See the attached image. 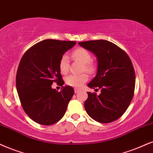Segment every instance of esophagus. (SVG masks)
Returning <instances> with one entry per match:
<instances>
[{
  "mask_svg": "<svg viewBox=\"0 0 153 153\" xmlns=\"http://www.w3.org/2000/svg\"><path fill=\"white\" fill-rule=\"evenodd\" d=\"M74 91H75V93H78V92H80V90H79V89H78V88H75Z\"/></svg>",
  "mask_w": 153,
  "mask_h": 153,
  "instance_id": "esophagus-1",
  "label": "esophagus"
}]
</instances>
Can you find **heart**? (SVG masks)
Wrapping results in <instances>:
<instances>
[{"label":"heart","instance_id":"heart-1","mask_svg":"<svg viewBox=\"0 0 153 153\" xmlns=\"http://www.w3.org/2000/svg\"><path fill=\"white\" fill-rule=\"evenodd\" d=\"M72 56L73 59L80 61L84 64L83 70L92 73L94 71V65L91 63L92 56L88 50L79 48L73 52ZM59 69L62 74L68 73L69 69V60L67 55H63L59 61ZM88 80V75L83 73L80 75H69L65 78V82L68 85L74 88H80L81 86Z\"/></svg>","mask_w":153,"mask_h":153}]
</instances>
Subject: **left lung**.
Here are the masks:
<instances>
[{
    "mask_svg": "<svg viewBox=\"0 0 153 153\" xmlns=\"http://www.w3.org/2000/svg\"><path fill=\"white\" fill-rule=\"evenodd\" d=\"M78 44L97 59V74L88 86L101 89L99 95L88 92V98L84 104L85 111L97 122L114 121L126 111L134 93L136 76L130 58L121 48L107 40Z\"/></svg>",
    "mask_w": 153,
    "mask_h": 153,
    "instance_id": "1",
    "label": "left lung"
}]
</instances>
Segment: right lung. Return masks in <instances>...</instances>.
<instances>
[{"label": "right lung", "mask_w": 153, "mask_h": 153, "mask_svg": "<svg viewBox=\"0 0 153 153\" xmlns=\"http://www.w3.org/2000/svg\"><path fill=\"white\" fill-rule=\"evenodd\" d=\"M76 42L45 39L30 48L21 59L16 75V88L22 108L31 119L42 125L56 123L64 116L74 94L72 87L63 86L61 92L53 82L64 84L59 61Z\"/></svg>", "instance_id": "add662e5"}]
</instances>
